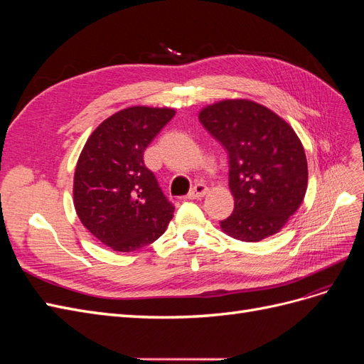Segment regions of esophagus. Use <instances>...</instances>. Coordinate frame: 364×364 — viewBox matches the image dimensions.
<instances>
[{
    "label": "esophagus",
    "mask_w": 364,
    "mask_h": 364,
    "mask_svg": "<svg viewBox=\"0 0 364 364\" xmlns=\"http://www.w3.org/2000/svg\"><path fill=\"white\" fill-rule=\"evenodd\" d=\"M208 186L206 185H203V183H197V185H194L193 188H191V191L188 193V199H202L203 196H206L208 194Z\"/></svg>",
    "instance_id": "34e87169"
}]
</instances>
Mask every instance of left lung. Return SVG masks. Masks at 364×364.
I'll use <instances>...</instances> for the list:
<instances>
[{
    "mask_svg": "<svg viewBox=\"0 0 364 364\" xmlns=\"http://www.w3.org/2000/svg\"><path fill=\"white\" fill-rule=\"evenodd\" d=\"M199 119L229 156L234 213L220 228L249 243L279 232L299 209L308 185L305 150L296 132L269 107L245 98L209 105Z\"/></svg>",
    "mask_w": 364,
    "mask_h": 364,
    "instance_id": "8db88e82",
    "label": "left lung"
}]
</instances>
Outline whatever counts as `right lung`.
Returning <instances> with one entry per match:
<instances>
[{"mask_svg": "<svg viewBox=\"0 0 364 364\" xmlns=\"http://www.w3.org/2000/svg\"><path fill=\"white\" fill-rule=\"evenodd\" d=\"M171 107L132 106L106 118L80 153L74 173V208L82 225L117 252L158 240L174 206L144 164V150L174 117Z\"/></svg>", "mask_w": 364, "mask_h": 364, "instance_id": "1", "label": "right lung"}]
</instances>
